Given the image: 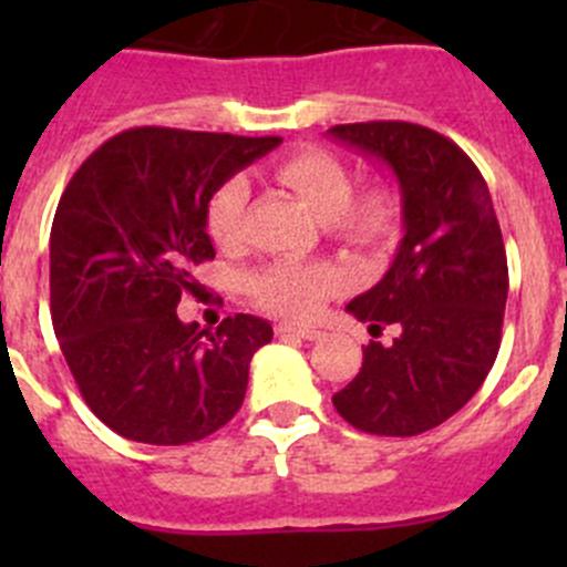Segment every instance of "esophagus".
I'll return each mask as SVG.
<instances>
[{"label": "esophagus", "mask_w": 567, "mask_h": 567, "mask_svg": "<svg viewBox=\"0 0 567 567\" xmlns=\"http://www.w3.org/2000/svg\"><path fill=\"white\" fill-rule=\"evenodd\" d=\"M277 329V334H296L301 337V340H318L320 331L318 329H310V326H296V323H277L274 326Z\"/></svg>", "instance_id": "esophagus-1"}]
</instances>
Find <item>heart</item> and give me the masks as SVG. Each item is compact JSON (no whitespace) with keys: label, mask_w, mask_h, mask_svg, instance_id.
Segmentation results:
<instances>
[{"label":"heart","mask_w":567,"mask_h":567,"mask_svg":"<svg viewBox=\"0 0 567 567\" xmlns=\"http://www.w3.org/2000/svg\"><path fill=\"white\" fill-rule=\"evenodd\" d=\"M274 173L342 244L379 249L392 241L400 219V205L392 188L375 183L353 194L351 169L331 153L307 147L282 158ZM247 210V177L233 175L221 181L205 208V221L214 241L221 247H236L244 238ZM342 288L346 274L329 262H271L249 279L251 299L262 310L293 320L316 318L326 299Z\"/></svg>","instance_id":"heart-1"}]
</instances>
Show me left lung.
Instances as JSON below:
<instances>
[{
  "instance_id": "1",
  "label": "left lung",
  "mask_w": 567,
  "mask_h": 567,
  "mask_svg": "<svg viewBox=\"0 0 567 567\" xmlns=\"http://www.w3.org/2000/svg\"><path fill=\"white\" fill-rule=\"evenodd\" d=\"M392 169L403 194V241L390 271L348 312L394 340L362 348L337 414L373 436H416L461 411L483 386L502 342L507 255L488 186L439 131L403 120L329 128Z\"/></svg>"
}]
</instances>
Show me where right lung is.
<instances>
[{
  "label": "right lung",
  "instance_id": "add662e5",
  "mask_svg": "<svg viewBox=\"0 0 567 567\" xmlns=\"http://www.w3.org/2000/svg\"><path fill=\"white\" fill-rule=\"evenodd\" d=\"M282 142L140 125L106 140L62 192L51 225V323L84 403L120 436L188 444L236 416L268 320L181 323L214 260L205 208L221 181Z\"/></svg>",
  "mask_w": 567,
  "mask_h": 567
}]
</instances>
